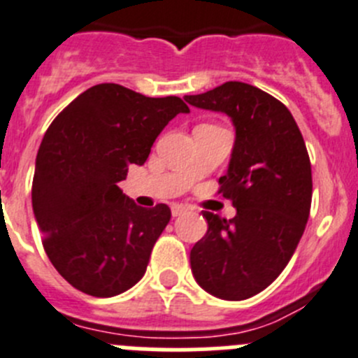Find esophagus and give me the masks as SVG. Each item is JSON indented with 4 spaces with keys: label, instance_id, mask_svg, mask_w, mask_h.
I'll return each mask as SVG.
<instances>
[{
    "label": "esophagus",
    "instance_id": "obj_1",
    "mask_svg": "<svg viewBox=\"0 0 358 358\" xmlns=\"http://www.w3.org/2000/svg\"><path fill=\"white\" fill-rule=\"evenodd\" d=\"M185 212H187V206L180 205V203H173L171 205V215L173 217H180L182 213H185Z\"/></svg>",
    "mask_w": 358,
    "mask_h": 358
}]
</instances>
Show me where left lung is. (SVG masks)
<instances>
[{"instance_id": "obj_1", "label": "left lung", "mask_w": 358, "mask_h": 358, "mask_svg": "<svg viewBox=\"0 0 358 358\" xmlns=\"http://www.w3.org/2000/svg\"><path fill=\"white\" fill-rule=\"evenodd\" d=\"M183 99L224 113L235 127L228 173L219 194L236 215L203 212L206 235L190 250L196 282L222 300L263 292L292 259L309 219L313 176L306 143L285 103L247 83L228 81Z\"/></svg>"}]
</instances>
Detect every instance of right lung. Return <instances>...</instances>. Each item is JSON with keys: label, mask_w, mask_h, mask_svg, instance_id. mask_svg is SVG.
<instances>
[{"label": "right lung", "mask_w": 358, "mask_h": 358, "mask_svg": "<svg viewBox=\"0 0 358 358\" xmlns=\"http://www.w3.org/2000/svg\"><path fill=\"white\" fill-rule=\"evenodd\" d=\"M189 113L178 96L152 99L115 83L92 86L55 118L40 143L31 187L43 249L59 275L92 296H115L146 272L168 205L123 194L130 164L146 162L157 136Z\"/></svg>", "instance_id": "right-lung-1"}]
</instances>
